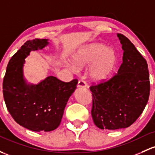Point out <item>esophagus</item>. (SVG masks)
<instances>
[{
  "label": "esophagus",
  "mask_w": 155,
  "mask_h": 155,
  "mask_svg": "<svg viewBox=\"0 0 155 155\" xmlns=\"http://www.w3.org/2000/svg\"><path fill=\"white\" fill-rule=\"evenodd\" d=\"M78 87H87V83H86L85 81L84 80H79L78 82Z\"/></svg>",
  "instance_id": "obj_1"
}]
</instances>
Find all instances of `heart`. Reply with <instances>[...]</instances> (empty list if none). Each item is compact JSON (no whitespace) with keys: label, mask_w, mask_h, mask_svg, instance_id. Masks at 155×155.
I'll return each instance as SVG.
<instances>
[{"label":"heart","mask_w":155,"mask_h":155,"mask_svg":"<svg viewBox=\"0 0 155 155\" xmlns=\"http://www.w3.org/2000/svg\"><path fill=\"white\" fill-rule=\"evenodd\" d=\"M117 56L114 50L107 49L103 44H92L83 49L75 57V64L78 68L91 64L89 76L94 82H101L110 75L116 67ZM76 71V67H71Z\"/></svg>","instance_id":"1"}]
</instances>
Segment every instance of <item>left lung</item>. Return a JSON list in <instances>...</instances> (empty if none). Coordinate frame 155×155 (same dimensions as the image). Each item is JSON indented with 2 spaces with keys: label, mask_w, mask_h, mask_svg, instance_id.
Instances as JSON below:
<instances>
[{
  "label": "left lung",
  "mask_w": 155,
  "mask_h": 155,
  "mask_svg": "<svg viewBox=\"0 0 155 155\" xmlns=\"http://www.w3.org/2000/svg\"><path fill=\"white\" fill-rule=\"evenodd\" d=\"M123 50L118 72L90 87L91 115L101 129L128 128L143 113L149 97L150 82L146 59L127 37L117 34Z\"/></svg>",
  "instance_id": "left-lung-1"
}]
</instances>
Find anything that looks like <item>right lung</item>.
Wrapping results in <instances>:
<instances>
[{
	"instance_id": "obj_1",
	"label": "right lung",
	"mask_w": 155,
	"mask_h": 155,
	"mask_svg": "<svg viewBox=\"0 0 155 155\" xmlns=\"http://www.w3.org/2000/svg\"><path fill=\"white\" fill-rule=\"evenodd\" d=\"M48 39L27 41L13 55L3 81V94L7 110L15 121L33 131H50L61 121L64 107L78 80L64 82L48 76L38 84H27L23 76L25 58L31 50H41Z\"/></svg>"
}]
</instances>
